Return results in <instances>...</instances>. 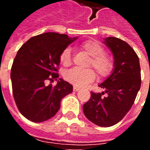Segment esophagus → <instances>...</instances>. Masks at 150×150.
Instances as JSON below:
<instances>
[{"instance_id":"34e87169","label":"esophagus","mask_w":150,"mask_h":150,"mask_svg":"<svg viewBox=\"0 0 150 150\" xmlns=\"http://www.w3.org/2000/svg\"><path fill=\"white\" fill-rule=\"evenodd\" d=\"M79 90V88H77V87H74L73 88V91H78Z\"/></svg>"}]
</instances>
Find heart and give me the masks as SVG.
Returning <instances> with one entry per match:
<instances>
[{
    "label": "heart",
    "instance_id": "b5f03b06",
    "mask_svg": "<svg viewBox=\"0 0 150 150\" xmlns=\"http://www.w3.org/2000/svg\"><path fill=\"white\" fill-rule=\"evenodd\" d=\"M80 49L87 54L91 56L88 61V67H92L98 75L103 78L109 75L113 68V61L110 56L104 54V49L100 43L95 40H88L80 45ZM60 62L63 66L71 65V50L67 47L59 56ZM64 78L70 83L76 87H84L93 81L96 78V73L91 68H72L64 74Z\"/></svg>",
    "mask_w": 150,
    "mask_h": 150
}]
</instances>
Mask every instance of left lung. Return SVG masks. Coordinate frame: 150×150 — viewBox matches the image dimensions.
Wrapping results in <instances>:
<instances>
[{"mask_svg": "<svg viewBox=\"0 0 150 150\" xmlns=\"http://www.w3.org/2000/svg\"><path fill=\"white\" fill-rule=\"evenodd\" d=\"M104 43L112 52L114 69L112 75L99 85L104 91H91L83 110L95 125L110 127L120 121L134 103L141 88V67L138 56L126 42L109 37ZM104 93L107 96L104 98Z\"/></svg>", "mask_w": 150, "mask_h": 150, "instance_id": "8db88e82", "label": "left lung"}]
</instances>
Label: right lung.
Segmentation results:
<instances>
[{
  "label": "right lung",
  "instance_id": "1",
  "mask_svg": "<svg viewBox=\"0 0 150 150\" xmlns=\"http://www.w3.org/2000/svg\"><path fill=\"white\" fill-rule=\"evenodd\" d=\"M77 38L48 32L32 37L18 50L11 68L12 88L18 110L33 122L50 119L73 87L59 79L53 87L46 82L59 78V56Z\"/></svg>",
  "mask_w": 150,
  "mask_h": 150
}]
</instances>
